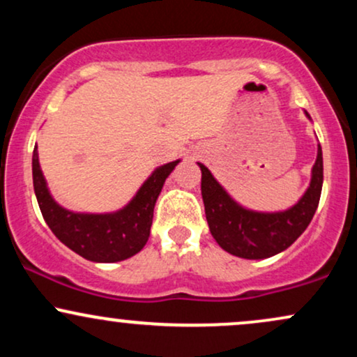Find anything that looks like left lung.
Returning a JSON list of instances; mask_svg holds the SVG:
<instances>
[{
	"mask_svg": "<svg viewBox=\"0 0 357 357\" xmlns=\"http://www.w3.org/2000/svg\"><path fill=\"white\" fill-rule=\"evenodd\" d=\"M305 116L310 119L309 114ZM202 167V195L208 227L213 238L231 255L261 260L284 252L309 227L321 199L324 166L322 149L317 146V159L312 178L298 202L285 211L261 213L247 210L225 191L206 166Z\"/></svg>",
	"mask_w": 357,
	"mask_h": 357,
	"instance_id": "left-lung-1",
	"label": "left lung"
}]
</instances>
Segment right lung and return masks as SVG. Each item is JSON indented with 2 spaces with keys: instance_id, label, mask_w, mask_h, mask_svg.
<instances>
[{
  "instance_id": "right-lung-1",
  "label": "right lung",
  "mask_w": 357,
  "mask_h": 357,
  "mask_svg": "<svg viewBox=\"0 0 357 357\" xmlns=\"http://www.w3.org/2000/svg\"><path fill=\"white\" fill-rule=\"evenodd\" d=\"M178 161L159 166L139 188L122 210L114 213H73L61 208L47 188L38 151L33 149V188L38 206L53 235L65 247L90 261L112 264L130 258L144 248L153 225L154 204L166 178L173 173Z\"/></svg>"
}]
</instances>
